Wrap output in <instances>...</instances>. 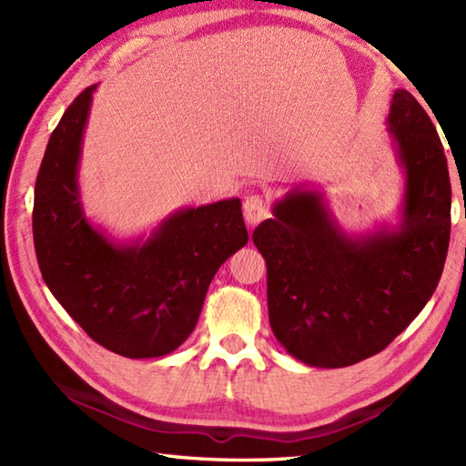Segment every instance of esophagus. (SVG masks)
Returning <instances> with one entry per match:
<instances>
[{"mask_svg": "<svg viewBox=\"0 0 466 466\" xmlns=\"http://www.w3.org/2000/svg\"><path fill=\"white\" fill-rule=\"evenodd\" d=\"M268 214H270L268 202H266L262 196L252 194L244 200V220L248 222V226L260 224L264 218H268Z\"/></svg>", "mask_w": 466, "mask_h": 466, "instance_id": "obj_1", "label": "esophagus"}]
</instances>
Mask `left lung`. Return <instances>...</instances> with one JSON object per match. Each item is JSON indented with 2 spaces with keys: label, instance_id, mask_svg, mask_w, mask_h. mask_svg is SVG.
Returning a JSON list of instances; mask_svg holds the SVG:
<instances>
[{
  "label": "left lung",
  "instance_id": "1",
  "mask_svg": "<svg viewBox=\"0 0 466 466\" xmlns=\"http://www.w3.org/2000/svg\"><path fill=\"white\" fill-rule=\"evenodd\" d=\"M386 126L404 177L397 224L349 234L320 190L296 187L252 234L276 340L316 369L384 350L431 300L447 260L451 180L437 127L407 90L392 94Z\"/></svg>",
  "mask_w": 466,
  "mask_h": 466
}]
</instances>
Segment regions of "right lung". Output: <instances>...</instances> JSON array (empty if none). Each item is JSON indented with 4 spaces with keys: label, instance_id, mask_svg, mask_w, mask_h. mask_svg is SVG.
Returning a JSON list of instances; mask_svg holds the SVG:
<instances>
[{
    "label": "right lung",
    "instance_id": "1",
    "mask_svg": "<svg viewBox=\"0 0 466 466\" xmlns=\"http://www.w3.org/2000/svg\"><path fill=\"white\" fill-rule=\"evenodd\" d=\"M96 86L49 137L34 194L44 282L92 340L126 359L174 352L196 329L218 268L248 242L240 198L180 208L150 234L116 240L82 202L80 157Z\"/></svg>",
    "mask_w": 466,
    "mask_h": 466
}]
</instances>
